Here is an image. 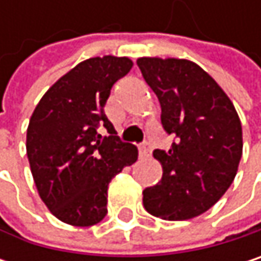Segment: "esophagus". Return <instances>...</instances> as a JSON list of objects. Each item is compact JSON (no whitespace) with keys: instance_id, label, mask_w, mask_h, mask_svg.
<instances>
[{"instance_id":"obj_1","label":"esophagus","mask_w":261,"mask_h":261,"mask_svg":"<svg viewBox=\"0 0 261 261\" xmlns=\"http://www.w3.org/2000/svg\"><path fill=\"white\" fill-rule=\"evenodd\" d=\"M139 154H140V157H149L151 155V146L148 143H142L139 146Z\"/></svg>"}]
</instances>
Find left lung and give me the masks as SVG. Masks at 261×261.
I'll list each match as a JSON object with an SVG mask.
<instances>
[{
  "label": "left lung",
  "mask_w": 261,
  "mask_h": 261,
  "mask_svg": "<svg viewBox=\"0 0 261 261\" xmlns=\"http://www.w3.org/2000/svg\"><path fill=\"white\" fill-rule=\"evenodd\" d=\"M137 66L177 142L155 149L162 180L143 190V207L165 221H186L213 207L231 186L242 157V124L222 87L186 59L140 57Z\"/></svg>",
  "instance_id": "1"
}]
</instances>
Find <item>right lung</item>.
<instances>
[{"instance_id":"1","label":"right lung","mask_w":261,"mask_h":261,"mask_svg":"<svg viewBox=\"0 0 261 261\" xmlns=\"http://www.w3.org/2000/svg\"><path fill=\"white\" fill-rule=\"evenodd\" d=\"M133 68L128 57H92L40 98L27 128V155L40 199L62 222L90 227L107 215L112 178L137 160L104 113L112 86ZM104 125L111 136L102 138Z\"/></svg>"}]
</instances>
